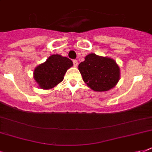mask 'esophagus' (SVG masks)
<instances>
[{"mask_svg":"<svg viewBox=\"0 0 152 152\" xmlns=\"http://www.w3.org/2000/svg\"><path fill=\"white\" fill-rule=\"evenodd\" d=\"M73 65L75 67H77V65H78V61H77V60H73Z\"/></svg>","mask_w":152,"mask_h":152,"instance_id":"34e87169","label":"esophagus"}]
</instances>
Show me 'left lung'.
<instances>
[{"instance_id":"8db88e82","label":"left lung","mask_w":152,"mask_h":152,"mask_svg":"<svg viewBox=\"0 0 152 152\" xmlns=\"http://www.w3.org/2000/svg\"><path fill=\"white\" fill-rule=\"evenodd\" d=\"M79 71L87 85L95 91H107L120 79V69L114 60L90 53L79 64Z\"/></svg>"}]
</instances>
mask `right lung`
I'll return each instance as SVG.
<instances>
[{
  "instance_id": "obj_1",
  "label": "right lung",
  "mask_w": 152,
  "mask_h": 152,
  "mask_svg": "<svg viewBox=\"0 0 152 152\" xmlns=\"http://www.w3.org/2000/svg\"><path fill=\"white\" fill-rule=\"evenodd\" d=\"M73 65L68 57L59 54L51 55L34 70V79L42 89H51L61 83L67 70Z\"/></svg>"
}]
</instances>
